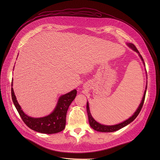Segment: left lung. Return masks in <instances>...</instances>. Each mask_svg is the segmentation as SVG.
Masks as SVG:
<instances>
[{
	"label": "left lung",
	"mask_w": 160,
	"mask_h": 160,
	"mask_svg": "<svg viewBox=\"0 0 160 160\" xmlns=\"http://www.w3.org/2000/svg\"><path fill=\"white\" fill-rule=\"evenodd\" d=\"M127 45H128L129 48H130L132 50H133L134 51H135L136 52H138L139 54L141 60L143 61V64H145V63L144 62V59H143L142 56L140 54L139 51L138 50V49L135 48V45L133 43H127ZM146 73H147V72H146ZM146 89H147V85L146 87V90L144 91V94L143 98L142 99L141 103L140 104V105L138 107V109H137L136 111L134 112L133 115L130 118H129L128 120L124 121L123 122L120 123L119 124L115 125H105L100 124L99 123L97 122L93 118L92 115H91V113H90V109H89L88 102H87V113H88V122H89L90 126L92 127L94 130H95L96 131H98V132H115V131L118 130L122 128L123 127L127 126V125L130 123L132 122H133L136 118V117L138 116L139 114V112H140V111H141V109H142V108L143 106V104H144V100H145Z\"/></svg>",
	"instance_id": "1"
}]
</instances>
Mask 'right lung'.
Instances as JSON below:
<instances>
[{
  "instance_id": "obj_1",
  "label": "right lung",
  "mask_w": 160,
  "mask_h": 160,
  "mask_svg": "<svg viewBox=\"0 0 160 160\" xmlns=\"http://www.w3.org/2000/svg\"><path fill=\"white\" fill-rule=\"evenodd\" d=\"M12 86V82L11 84ZM77 90L61 96L52 113L42 118H33L27 115L21 109L11 87V96L13 103L24 123L32 130L42 133H56L63 130L66 125V117L68 108L77 96Z\"/></svg>"
}]
</instances>
